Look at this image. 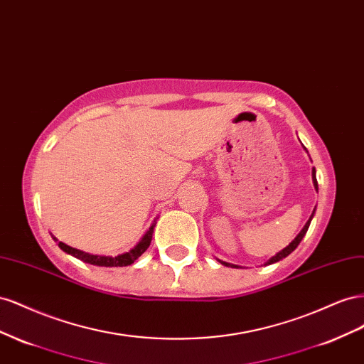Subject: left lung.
Returning a JSON list of instances; mask_svg holds the SVG:
<instances>
[{
    "label": "left lung",
    "instance_id": "1",
    "mask_svg": "<svg viewBox=\"0 0 364 364\" xmlns=\"http://www.w3.org/2000/svg\"><path fill=\"white\" fill-rule=\"evenodd\" d=\"M313 183H314V188H316V191H318V184H317V180H316V169H313ZM316 212V210H314ZM314 212H313V215L309 216V220L306 221V224H305V227L302 228V230H300V233L294 237V240L289 242V245H287L284 250H280L279 253H276L273 257H269L268 261L265 262V265H272V264H274V262H279L280 259H284V257H287L289 253H293L296 248H297V245L300 244V241L304 240V236L306 235V232H308V227H309V224H311V220H313V216H314ZM223 265H225V267H232V268H240L237 265H233V264H228V262H224V261H220Z\"/></svg>",
    "mask_w": 364,
    "mask_h": 364
}]
</instances>
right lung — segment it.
<instances>
[{
  "mask_svg": "<svg viewBox=\"0 0 364 364\" xmlns=\"http://www.w3.org/2000/svg\"><path fill=\"white\" fill-rule=\"evenodd\" d=\"M154 227H155V223L149 227V230L143 235V237L139 241V244L134 248H131L129 252L119 255V256H114V257L112 256L90 255V253H85L82 250H77V248H73V247H70L64 242H59L58 245L60 247V250H64L65 253L75 256V257L80 259V261H84V262L91 264V265H97V267H127V265L134 264L136 259H139L144 252L148 250V247L151 245V241H152ZM53 240L58 241L56 237H53Z\"/></svg>",
  "mask_w": 364,
  "mask_h": 364,
  "instance_id": "obj_1",
  "label": "right lung"
}]
</instances>
